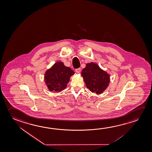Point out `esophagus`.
<instances>
[{
	"label": "esophagus",
	"instance_id": "34e87169",
	"mask_svg": "<svg viewBox=\"0 0 152 152\" xmlns=\"http://www.w3.org/2000/svg\"><path fill=\"white\" fill-rule=\"evenodd\" d=\"M80 71H81V70H80V68H77V69H75V72H77V73H78V74L80 73Z\"/></svg>",
	"mask_w": 152,
	"mask_h": 152
}]
</instances>
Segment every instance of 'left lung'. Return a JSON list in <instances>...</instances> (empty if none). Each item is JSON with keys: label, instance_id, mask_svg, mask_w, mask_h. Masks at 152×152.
<instances>
[{"label": "left lung", "instance_id": "obj_1", "mask_svg": "<svg viewBox=\"0 0 152 152\" xmlns=\"http://www.w3.org/2000/svg\"><path fill=\"white\" fill-rule=\"evenodd\" d=\"M82 76L87 87L93 93H103L109 84L110 75L93 63L87 64L82 70Z\"/></svg>", "mask_w": 152, "mask_h": 152}]
</instances>
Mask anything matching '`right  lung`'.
I'll return each instance as SVG.
<instances>
[{"label":"right lung","mask_w":152,"mask_h":152,"mask_svg":"<svg viewBox=\"0 0 152 152\" xmlns=\"http://www.w3.org/2000/svg\"><path fill=\"white\" fill-rule=\"evenodd\" d=\"M75 74L62 62H57L47 70L45 75L46 84L50 91H60L65 89L72 75Z\"/></svg>","instance_id":"right-lung-1"}]
</instances>
